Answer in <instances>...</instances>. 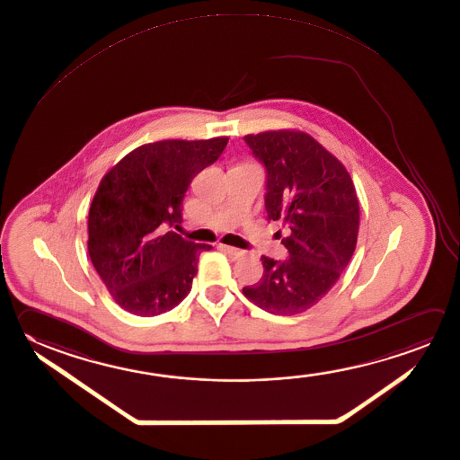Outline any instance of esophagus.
<instances>
[{"label": "esophagus", "instance_id": "esophagus-1", "mask_svg": "<svg viewBox=\"0 0 460 460\" xmlns=\"http://www.w3.org/2000/svg\"><path fill=\"white\" fill-rule=\"evenodd\" d=\"M220 250L226 251V254H230V256H234V258H242L243 254H244V251L238 250V248H234V246H226V244H220L218 246Z\"/></svg>", "mask_w": 460, "mask_h": 460}]
</instances>
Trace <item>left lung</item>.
Returning a JSON list of instances; mask_svg holds the SVG:
<instances>
[{"label":"left lung","instance_id":"left-lung-1","mask_svg":"<svg viewBox=\"0 0 460 460\" xmlns=\"http://www.w3.org/2000/svg\"><path fill=\"white\" fill-rule=\"evenodd\" d=\"M244 141L266 167V210L280 220L288 260L262 256L260 282L243 293L261 309L292 316L326 296L357 246L358 198L349 172L316 139L301 131L248 134Z\"/></svg>","mask_w":460,"mask_h":460}]
</instances>
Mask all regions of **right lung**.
Instances as JSON below:
<instances>
[{
  "label": "right lung",
  "instance_id": "add662e5",
  "mask_svg": "<svg viewBox=\"0 0 460 460\" xmlns=\"http://www.w3.org/2000/svg\"><path fill=\"white\" fill-rule=\"evenodd\" d=\"M228 137L152 142L129 152L102 178L89 209L87 250L111 298L136 316H157L191 292L210 244L186 240L184 194L212 165Z\"/></svg>",
  "mask_w": 460,
  "mask_h": 460
}]
</instances>
